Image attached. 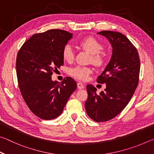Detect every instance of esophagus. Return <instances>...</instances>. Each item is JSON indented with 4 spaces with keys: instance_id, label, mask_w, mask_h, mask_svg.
Listing matches in <instances>:
<instances>
[{
    "instance_id": "34e87169",
    "label": "esophagus",
    "mask_w": 154,
    "mask_h": 154,
    "mask_svg": "<svg viewBox=\"0 0 154 154\" xmlns=\"http://www.w3.org/2000/svg\"><path fill=\"white\" fill-rule=\"evenodd\" d=\"M77 88L79 90L83 89V88H84V85H83L82 82H78L77 83Z\"/></svg>"
}]
</instances>
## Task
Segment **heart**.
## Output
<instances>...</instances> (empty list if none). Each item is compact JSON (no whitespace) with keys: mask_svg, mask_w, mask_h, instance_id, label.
<instances>
[{"mask_svg":"<svg viewBox=\"0 0 154 154\" xmlns=\"http://www.w3.org/2000/svg\"><path fill=\"white\" fill-rule=\"evenodd\" d=\"M78 44L83 49L91 54L90 61L93 64L97 66H101L104 64L106 58V53L102 49L103 45L98 40L93 36H86L81 39ZM62 57L64 60L69 62L74 59L75 53L71 45H66L64 47ZM91 72L92 69L90 67L82 66H77L70 70V74L80 80H86Z\"/></svg>","mask_w":154,"mask_h":154,"instance_id":"obj_1","label":"heart"}]
</instances>
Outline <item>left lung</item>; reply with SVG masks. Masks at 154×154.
Masks as SVG:
<instances>
[{
    "mask_svg": "<svg viewBox=\"0 0 154 154\" xmlns=\"http://www.w3.org/2000/svg\"><path fill=\"white\" fill-rule=\"evenodd\" d=\"M110 41L113 54L110 62L97 82L106 83L104 91L87 85L85 107L88 116L96 122H104L120 113L130 102L139 83L140 59L134 45L123 34L110 30L98 32Z\"/></svg>",
    "mask_w": 154,
    "mask_h": 154,
    "instance_id": "1",
    "label": "left lung"
}]
</instances>
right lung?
I'll use <instances>...</instances> for the list:
<instances>
[{"mask_svg": "<svg viewBox=\"0 0 154 154\" xmlns=\"http://www.w3.org/2000/svg\"><path fill=\"white\" fill-rule=\"evenodd\" d=\"M72 33L59 29L32 35L21 47L16 58V73L21 94L36 116L50 120L62 113L77 83L66 77L53 82V72L64 64L62 49Z\"/></svg>", "mask_w": 154, "mask_h": 154, "instance_id": "1", "label": "right lung"}]
</instances>
